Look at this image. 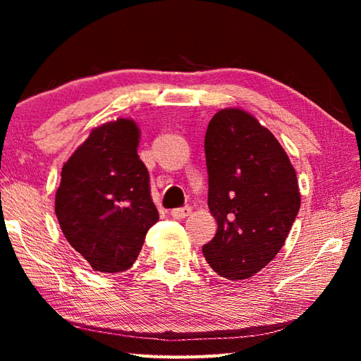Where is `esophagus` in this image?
<instances>
[{
	"label": "esophagus",
	"mask_w": 361,
	"mask_h": 361,
	"mask_svg": "<svg viewBox=\"0 0 361 361\" xmlns=\"http://www.w3.org/2000/svg\"><path fill=\"white\" fill-rule=\"evenodd\" d=\"M189 213H191V207H178V209H173L172 212H170V215L176 219H183V218H186Z\"/></svg>",
	"instance_id": "34e87169"
}]
</instances>
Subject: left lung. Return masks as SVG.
Returning <instances> with one entry per match:
<instances>
[{"label":"left lung","instance_id":"8db88e82","mask_svg":"<svg viewBox=\"0 0 361 361\" xmlns=\"http://www.w3.org/2000/svg\"><path fill=\"white\" fill-rule=\"evenodd\" d=\"M204 146L218 229L202 253L218 276L245 280L288 237L301 205L296 172L277 138L239 108L213 116Z\"/></svg>","mask_w":361,"mask_h":361}]
</instances>
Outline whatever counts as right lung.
<instances>
[{"instance_id":"right-lung-1","label":"right lung","mask_w":361,"mask_h":361,"mask_svg":"<svg viewBox=\"0 0 361 361\" xmlns=\"http://www.w3.org/2000/svg\"><path fill=\"white\" fill-rule=\"evenodd\" d=\"M138 133L130 119L103 124L62 169L56 194L59 224L94 271L129 269L159 219L148 169L137 154Z\"/></svg>"}]
</instances>
